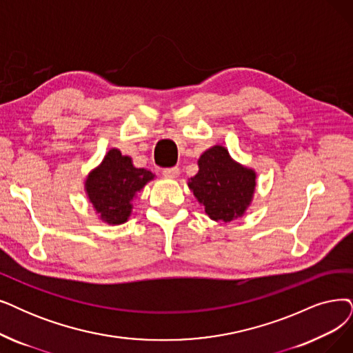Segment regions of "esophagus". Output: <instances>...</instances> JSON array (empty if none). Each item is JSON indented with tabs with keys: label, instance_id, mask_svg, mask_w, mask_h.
Masks as SVG:
<instances>
[{
	"label": "esophagus",
	"instance_id": "1",
	"mask_svg": "<svg viewBox=\"0 0 353 353\" xmlns=\"http://www.w3.org/2000/svg\"><path fill=\"white\" fill-rule=\"evenodd\" d=\"M163 175L168 178H176L179 175V168L178 166H172V168H165L163 169Z\"/></svg>",
	"mask_w": 353,
	"mask_h": 353
}]
</instances>
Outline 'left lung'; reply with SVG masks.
Masks as SVG:
<instances>
[{"instance_id":"obj_1","label":"left lung","mask_w":353,"mask_h":353,"mask_svg":"<svg viewBox=\"0 0 353 353\" xmlns=\"http://www.w3.org/2000/svg\"><path fill=\"white\" fill-rule=\"evenodd\" d=\"M199 172L188 182L211 220L232 221L245 214L256 187V174L234 162L229 150L213 146L199 159Z\"/></svg>"}]
</instances>
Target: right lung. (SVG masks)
Listing matches in <instances>:
<instances>
[{
  "label": "right lung",
  "mask_w": 353,
  "mask_h": 353,
  "mask_svg": "<svg viewBox=\"0 0 353 353\" xmlns=\"http://www.w3.org/2000/svg\"><path fill=\"white\" fill-rule=\"evenodd\" d=\"M153 178L148 169L133 166L132 158L111 149L87 176L85 191L103 221L123 224L132 214V200Z\"/></svg>",
  "instance_id": "right-lung-1"
}]
</instances>
